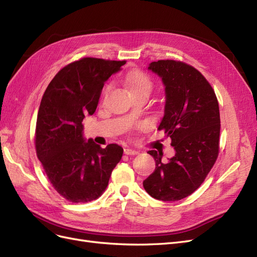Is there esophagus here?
<instances>
[{
	"label": "esophagus",
	"mask_w": 257,
	"mask_h": 257,
	"mask_svg": "<svg viewBox=\"0 0 257 257\" xmlns=\"http://www.w3.org/2000/svg\"><path fill=\"white\" fill-rule=\"evenodd\" d=\"M124 153H125L126 155H136L138 152L135 151V150H132V149H128V148H126V149H124Z\"/></svg>",
	"instance_id": "obj_1"
}]
</instances>
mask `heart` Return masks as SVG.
I'll return each instance as SVG.
<instances>
[{"mask_svg": "<svg viewBox=\"0 0 257 257\" xmlns=\"http://www.w3.org/2000/svg\"><path fill=\"white\" fill-rule=\"evenodd\" d=\"M125 83L132 94H136V93L142 92L150 94V92L153 89V82L151 78L142 71H132L127 73L125 76ZM109 88L110 84H107L103 90V94H105L109 90Z\"/></svg>", "mask_w": 257, "mask_h": 257, "instance_id": "b5f03b06", "label": "heart"}]
</instances>
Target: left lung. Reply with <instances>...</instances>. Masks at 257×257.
<instances>
[{
    "mask_svg": "<svg viewBox=\"0 0 257 257\" xmlns=\"http://www.w3.org/2000/svg\"><path fill=\"white\" fill-rule=\"evenodd\" d=\"M149 69L165 84V111L159 131L172 138L176 154L164 163L163 153L148 152L155 160V170L144 188L155 199L180 200L199 188L219 155V102L204 75L182 61L159 60Z\"/></svg>",
    "mask_w": 257,
    "mask_h": 257,
    "instance_id": "8db88e82",
    "label": "left lung"
}]
</instances>
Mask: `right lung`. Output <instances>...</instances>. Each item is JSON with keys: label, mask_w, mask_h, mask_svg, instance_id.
Here are the masks:
<instances>
[{"label": "right lung", "mask_w": 257, "mask_h": 257, "mask_svg": "<svg viewBox=\"0 0 257 257\" xmlns=\"http://www.w3.org/2000/svg\"><path fill=\"white\" fill-rule=\"evenodd\" d=\"M126 61L81 58L58 72L40 105L35 149L50 183L72 203H88L105 192L123 149L84 143L82 121L96 110L105 81Z\"/></svg>", "instance_id": "obj_1"}]
</instances>
